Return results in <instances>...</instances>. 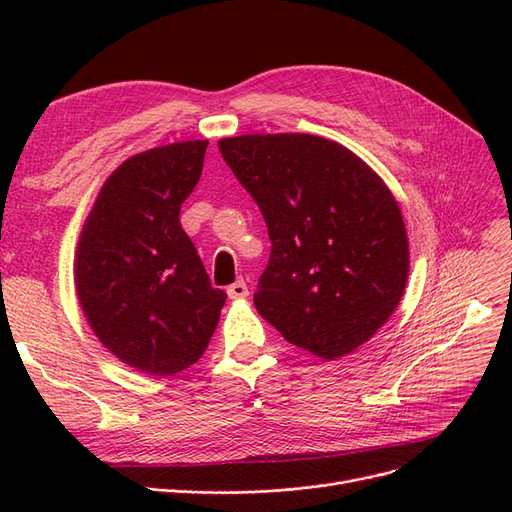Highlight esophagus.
Instances as JSON below:
<instances>
[{
    "mask_svg": "<svg viewBox=\"0 0 512 512\" xmlns=\"http://www.w3.org/2000/svg\"><path fill=\"white\" fill-rule=\"evenodd\" d=\"M226 292H228L230 299H245L247 294H250V290H247V284L243 280H237L235 284H230Z\"/></svg>",
    "mask_w": 512,
    "mask_h": 512,
    "instance_id": "obj_1",
    "label": "esophagus"
}]
</instances>
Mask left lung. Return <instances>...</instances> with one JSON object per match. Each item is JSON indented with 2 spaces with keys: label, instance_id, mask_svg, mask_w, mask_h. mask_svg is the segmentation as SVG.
Returning a JSON list of instances; mask_svg holds the SVG:
<instances>
[{
  "label": "left lung",
  "instance_id": "left-lung-1",
  "mask_svg": "<svg viewBox=\"0 0 512 512\" xmlns=\"http://www.w3.org/2000/svg\"><path fill=\"white\" fill-rule=\"evenodd\" d=\"M218 147L269 228L258 314L327 361L374 337L410 269L404 218L384 181L350 149L312 134H245Z\"/></svg>",
  "mask_w": 512,
  "mask_h": 512
}]
</instances>
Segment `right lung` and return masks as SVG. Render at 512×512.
<instances>
[{"label": "right lung", "mask_w": 512, "mask_h": 512, "mask_svg": "<svg viewBox=\"0 0 512 512\" xmlns=\"http://www.w3.org/2000/svg\"><path fill=\"white\" fill-rule=\"evenodd\" d=\"M207 145L173 143L123 162L102 185L76 250V294L89 327L119 361L149 376L196 363L226 303L179 222Z\"/></svg>", "instance_id": "obj_1"}]
</instances>
